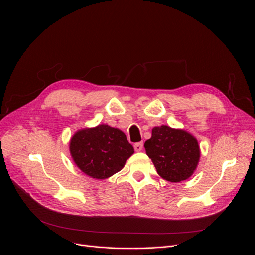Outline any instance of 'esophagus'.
I'll use <instances>...</instances> for the list:
<instances>
[{
    "instance_id": "34e87169",
    "label": "esophagus",
    "mask_w": 255,
    "mask_h": 255,
    "mask_svg": "<svg viewBox=\"0 0 255 255\" xmlns=\"http://www.w3.org/2000/svg\"><path fill=\"white\" fill-rule=\"evenodd\" d=\"M134 149H135V151H137V152L141 151V150L143 149V142H137V143H135V144H134Z\"/></svg>"
}]
</instances>
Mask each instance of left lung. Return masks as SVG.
I'll return each mask as SVG.
<instances>
[{
    "label": "left lung",
    "mask_w": 255,
    "mask_h": 255,
    "mask_svg": "<svg viewBox=\"0 0 255 255\" xmlns=\"http://www.w3.org/2000/svg\"><path fill=\"white\" fill-rule=\"evenodd\" d=\"M144 147L157 173L171 183L189 178L200 158L196 138L184 130L165 125L152 129V136L145 142Z\"/></svg>",
    "instance_id": "left-lung-1"
}]
</instances>
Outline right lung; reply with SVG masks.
Returning a JSON list of instances; mask_svg holds the SVG:
<instances>
[{
	"label": "right lung",
	"instance_id": "1",
	"mask_svg": "<svg viewBox=\"0 0 255 255\" xmlns=\"http://www.w3.org/2000/svg\"><path fill=\"white\" fill-rule=\"evenodd\" d=\"M69 149L78 167L97 179L120 171L134 153L126 135L106 124L77 132L70 140Z\"/></svg>",
	"mask_w": 255,
	"mask_h": 255
}]
</instances>
